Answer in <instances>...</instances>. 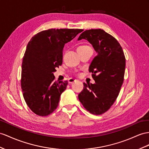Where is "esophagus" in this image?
<instances>
[{"mask_svg": "<svg viewBox=\"0 0 149 149\" xmlns=\"http://www.w3.org/2000/svg\"><path fill=\"white\" fill-rule=\"evenodd\" d=\"M75 81H76V79H72V78H70L69 79H68V83H69V84H72V83H73L74 82H75Z\"/></svg>", "mask_w": 149, "mask_h": 149, "instance_id": "34e87169", "label": "esophagus"}]
</instances>
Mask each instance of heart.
Segmentation results:
<instances>
[{
  "label": "heart",
  "mask_w": 149,
  "mask_h": 149,
  "mask_svg": "<svg viewBox=\"0 0 149 149\" xmlns=\"http://www.w3.org/2000/svg\"><path fill=\"white\" fill-rule=\"evenodd\" d=\"M90 48L89 46L87 45H81L79 46L77 49H82V48Z\"/></svg>",
  "instance_id": "b5f03b06"
}]
</instances>
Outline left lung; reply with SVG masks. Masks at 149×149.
Segmentation results:
<instances>
[{"label": "left lung", "mask_w": 149, "mask_h": 149, "mask_svg": "<svg viewBox=\"0 0 149 149\" xmlns=\"http://www.w3.org/2000/svg\"><path fill=\"white\" fill-rule=\"evenodd\" d=\"M82 39L88 41L97 53L89 68L96 83H84L78 97L86 110L98 115L107 111L119 94L124 81L125 56L116 39L104 30H86L78 40Z\"/></svg>", "instance_id": "1"}]
</instances>
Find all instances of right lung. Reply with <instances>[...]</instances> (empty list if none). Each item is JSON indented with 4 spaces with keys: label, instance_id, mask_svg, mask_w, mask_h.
Wrapping results in <instances>:
<instances>
[{
    "label": "right lung",
    "instance_id": "add662e5",
    "mask_svg": "<svg viewBox=\"0 0 149 149\" xmlns=\"http://www.w3.org/2000/svg\"><path fill=\"white\" fill-rule=\"evenodd\" d=\"M80 29H49L35 35L27 45L22 63L21 85L31 111L46 116L55 111L68 82L55 81L53 72L62 64L64 45Z\"/></svg>",
    "mask_w": 149,
    "mask_h": 149
}]
</instances>
